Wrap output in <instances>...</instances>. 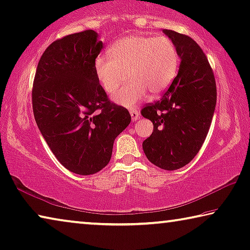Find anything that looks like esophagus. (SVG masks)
<instances>
[{
	"label": "esophagus",
	"instance_id": "1",
	"mask_svg": "<svg viewBox=\"0 0 250 250\" xmlns=\"http://www.w3.org/2000/svg\"><path fill=\"white\" fill-rule=\"evenodd\" d=\"M130 114H131V120L137 121L139 119V112L134 109H130Z\"/></svg>",
	"mask_w": 250,
	"mask_h": 250
}]
</instances>
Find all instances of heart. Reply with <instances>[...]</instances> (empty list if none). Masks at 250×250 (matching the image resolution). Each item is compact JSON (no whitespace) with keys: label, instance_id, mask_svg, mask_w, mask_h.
Returning a JSON list of instances; mask_svg holds the SVG:
<instances>
[{"label":"heart","instance_id":"1","mask_svg":"<svg viewBox=\"0 0 250 250\" xmlns=\"http://www.w3.org/2000/svg\"><path fill=\"white\" fill-rule=\"evenodd\" d=\"M109 55L96 59L94 73L99 84L109 94L116 92L126 78L131 79L113 98L125 106L139 104L148 92L152 97L165 92L179 70V53L167 37H125L110 46Z\"/></svg>","mask_w":250,"mask_h":250}]
</instances>
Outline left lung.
I'll return each instance as SVG.
<instances>
[{"mask_svg":"<svg viewBox=\"0 0 250 250\" xmlns=\"http://www.w3.org/2000/svg\"><path fill=\"white\" fill-rule=\"evenodd\" d=\"M164 33L175 43L181 62L175 81L160 100L141 110L142 117L153 124L142 148L154 166L176 170L199 152L215 112L217 89L208 59L196 41L171 30Z\"/></svg>","mask_w":250,"mask_h":250,"instance_id":"1","label":"left lung"}]
</instances>
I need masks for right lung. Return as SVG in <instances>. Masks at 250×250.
<instances>
[{
    "instance_id": "obj_1",
    "label": "right lung",
    "mask_w": 250,
    "mask_h": 250,
    "mask_svg": "<svg viewBox=\"0 0 250 250\" xmlns=\"http://www.w3.org/2000/svg\"><path fill=\"white\" fill-rule=\"evenodd\" d=\"M102 47L93 30L57 40L40 59L33 82L40 131L63 167L81 176L109 164L114 139L131 121L97 80L94 61Z\"/></svg>"
}]
</instances>
